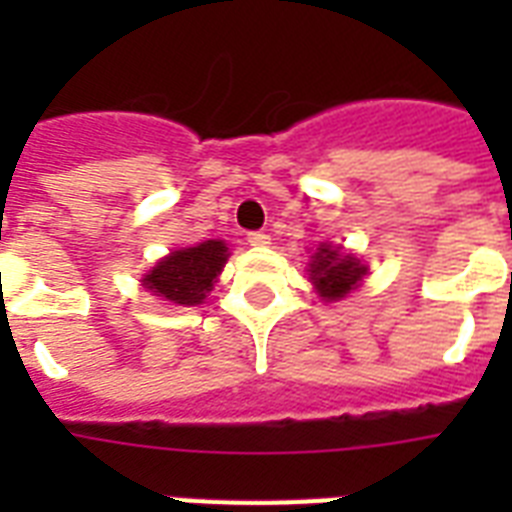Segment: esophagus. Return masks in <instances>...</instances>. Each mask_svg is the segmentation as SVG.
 <instances>
[{
  "mask_svg": "<svg viewBox=\"0 0 512 512\" xmlns=\"http://www.w3.org/2000/svg\"><path fill=\"white\" fill-rule=\"evenodd\" d=\"M247 241H249V247H268V244H271V236L263 231H252L247 233Z\"/></svg>",
  "mask_w": 512,
  "mask_h": 512,
  "instance_id": "obj_1",
  "label": "esophagus"
}]
</instances>
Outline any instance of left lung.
Instances as JSON below:
<instances>
[{
	"label": "left lung",
	"instance_id": "8db88e82",
	"mask_svg": "<svg viewBox=\"0 0 512 512\" xmlns=\"http://www.w3.org/2000/svg\"><path fill=\"white\" fill-rule=\"evenodd\" d=\"M308 271H311L313 287L321 300L337 303L361 284V279L366 276V265H361V260L348 252H342V247L319 244V249L311 255Z\"/></svg>",
	"mask_w": 512,
	"mask_h": 512
}]
</instances>
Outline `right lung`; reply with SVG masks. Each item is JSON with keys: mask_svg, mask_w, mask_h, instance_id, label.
Returning <instances> with one entry per match:
<instances>
[{"mask_svg": "<svg viewBox=\"0 0 512 512\" xmlns=\"http://www.w3.org/2000/svg\"><path fill=\"white\" fill-rule=\"evenodd\" d=\"M225 260H228V247L220 239L175 249L143 276V287L175 305H185V308L201 305L207 292L215 287Z\"/></svg>", "mask_w": 512, "mask_h": 512, "instance_id": "obj_1", "label": "right lung"}]
</instances>
